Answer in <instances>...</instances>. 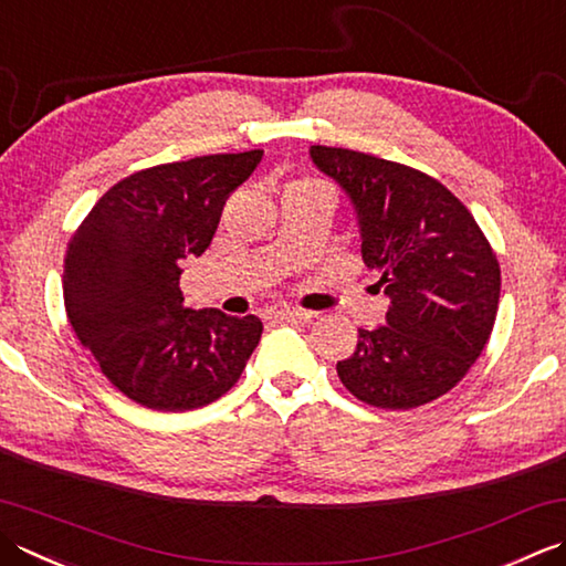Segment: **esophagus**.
I'll list each match as a JSON object with an SVG mask.
<instances>
[{
	"instance_id": "obj_1",
	"label": "esophagus",
	"mask_w": 566,
	"mask_h": 566,
	"mask_svg": "<svg viewBox=\"0 0 566 566\" xmlns=\"http://www.w3.org/2000/svg\"><path fill=\"white\" fill-rule=\"evenodd\" d=\"M264 318H270V321H308V318H312V312H304V308L286 306V304H272V306L264 308Z\"/></svg>"
}]
</instances>
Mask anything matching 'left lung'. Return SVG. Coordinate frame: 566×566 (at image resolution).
Instances as JSON below:
<instances>
[{"label": "left lung", "mask_w": 566, "mask_h": 566, "mask_svg": "<svg viewBox=\"0 0 566 566\" xmlns=\"http://www.w3.org/2000/svg\"><path fill=\"white\" fill-rule=\"evenodd\" d=\"M308 157L346 193L363 260L390 298L385 324L358 328L356 350L336 363L340 382L380 409L437 400L491 338L501 268L489 240L467 206L422 171L318 144Z\"/></svg>", "instance_id": "1"}]
</instances>
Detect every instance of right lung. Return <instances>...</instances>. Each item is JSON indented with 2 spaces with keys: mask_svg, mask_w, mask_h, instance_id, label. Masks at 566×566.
Returning a JSON list of instances; mask_svg holds the SVG:
<instances>
[{
  "mask_svg": "<svg viewBox=\"0 0 566 566\" xmlns=\"http://www.w3.org/2000/svg\"><path fill=\"white\" fill-rule=\"evenodd\" d=\"M262 154H210L132 174L75 230L63 270L65 314L105 378L142 407L188 412L216 402L258 348V316L184 306L179 280Z\"/></svg>",
  "mask_w": 566,
  "mask_h": 566,
  "instance_id": "add662e5",
  "label": "right lung"
}]
</instances>
